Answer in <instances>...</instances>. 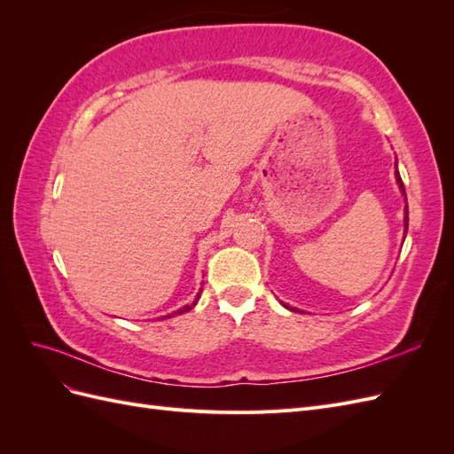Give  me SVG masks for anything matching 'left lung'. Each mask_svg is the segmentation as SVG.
<instances>
[{
  "label": "left lung",
  "instance_id": "8db88e82",
  "mask_svg": "<svg viewBox=\"0 0 454 454\" xmlns=\"http://www.w3.org/2000/svg\"><path fill=\"white\" fill-rule=\"evenodd\" d=\"M395 180H397V184H400V189H402V193L405 195V187H403V182H402V176H400V172H397V168H395ZM405 200H407V197H405ZM407 225H409V210H407V204H405V231H407ZM286 307V305H284Z\"/></svg>",
  "mask_w": 454,
  "mask_h": 454
}]
</instances>
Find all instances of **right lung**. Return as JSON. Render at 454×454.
<instances>
[{
	"mask_svg": "<svg viewBox=\"0 0 454 454\" xmlns=\"http://www.w3.org/2000/svg\"><path fill=\"white\" fill-rule=\"evenodd\" d=\"M200 295V294H199ZM199 295H197V299H199ZM197 305V301H195V303L193 305H185L184 309H180V310H176L174 314H184V312H187V310H191V309H193ZM174 314H168V318H170V316H174Z\"/></svg>",
	"mask_w": 454,
	"mask_h": 454,
	"instance_id": "obj_1",
	"label": "right lung"
}]
</instances>
